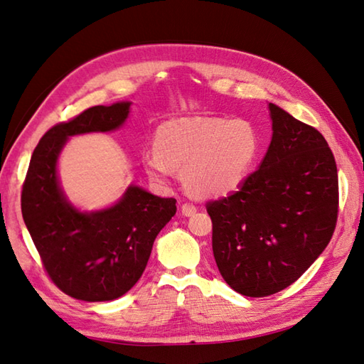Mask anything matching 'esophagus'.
Returning <instances> with one entry per match:
<instances>
[{"instance_id": "obj_1", "label": "esophagus", "mask_w": 364, "mask_h": 364, "mask_svg": "<svg viewBox=\"0 0 364 364\" xmlns=\"http://www.w3.org/2000/svg\"><path fill=\"white\" fill-rule=\"evenodd\" d=\"M181 213H183V215H186V218H189V215H194L197 213V206L192 205V203H183Z\"/></svg>"}]
</instances>
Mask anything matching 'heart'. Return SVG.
<instances>
[{
	"instance_id": "obj_1",
	"label": "heart",
	"mask_w": 364,
	"mask_h": 364,
	"mask_svg": "<svg viewBox=\"0 0 364 364\" xmlns=\"http://www.w3.org/2000/svg\"><path fill=\"white\" fill-rule=\"evenodd\" d=\"M156 151L144 154L146 175L168 183L173 170L196 197H219L235 191L249 173L258 136L249 122L220 117H186L166 122L154 136Z\"/></svg>"
}]
</instances>
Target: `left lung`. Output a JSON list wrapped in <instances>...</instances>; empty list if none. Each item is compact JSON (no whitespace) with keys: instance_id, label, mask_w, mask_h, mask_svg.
<instances>
[{"instance_id":"obj_1","label":"left lung","mask_w":364,"mask_h":364,"mask_svg":"<svg viewBox=\"0 0 364 364\" xmlns=\"http://www.w3.org/2000/svg\"><path fill=\"white\" fill-rule=\"evenodd\" d=\"M269 111L274 133L258 170L206 203L219 272L247 297L296 282L328 245L338 219V170L327 141L277 105Z\"/></svg>"}]
</instances>
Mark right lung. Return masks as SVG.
I'll return each instance as SVG.
<instances>
[{
    "label": "right lung",
    "mask_w": 364,
    "mask_h": 364,
    "mask_svg": "<svg viewBox=\"0 0 364 364\" xmlns=\"http://www.w3.org/2000/svg\"><path fill=\"white\" fill-rule=\"evenodd\" d=\"M129 102L89 107L46 131L31 156L21 191V214L46 274L68 296L84 301L122 297L137 283L153 242L176 213L175 198L131 186L106 210L82 213L68 202L58 159L70 136L120 128Z\"/></svg>",
    "instance_id": "obj_1"
}]
</instances>
